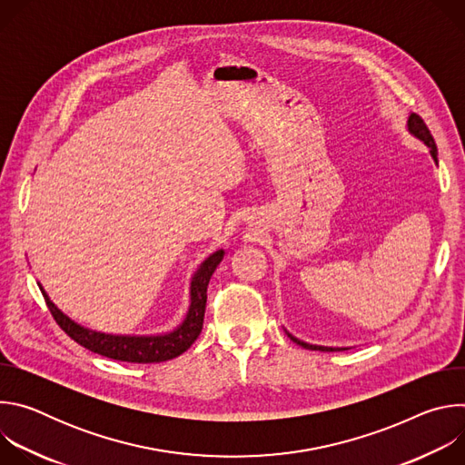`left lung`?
Here are the masks:
<instances>
[{"instance_id": "left-lung-1", "label": "left lung", "mask_w": 465, "mask_h": 465, "mask_svg": "<svg viewBox=\"0 0 465 465\" xmlns=\"http://www.w3.org/2000/svg\"><path fill=\"white\" fill-rule=\"evenodd\" d=\"M407 130L411 132V134H412L416 140L423 142V143L429 147V153H430L432 160H434V162H436V165H438V149H436L434 138H432V134L429 132L427 124L423 123V119H421L418 114H411V115H409ZM285 333H287V337H289L292 342H296L298 346H302V348H305V350H312V351H344V350H348V348H329V346H316V344L303 342V341L296 339L294 335H291L287 329H285Z\"/></svg>"}]
</instances>
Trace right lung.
<instances>
[{"label": "right lung", "instance_id": "add662e5", "mask_svg": "<svg viewBox=\"0 0 465 465\" xmlns=\"http://www.w3.org/2000/svg\"><path fill=\"white\" fill-rule=\"evenodd\" d=\"M224 257V250L219 248L210 253L201 267L191 278L189 285V309L180 325H176L169 333L160 335H112L84 327L72 320L68 314L62 312L47 296L44 287L38 283L45 303L56 320V323L65 331V335L72 337L83 348L123 362H138V364H153L171 361L191 348V344L198 339L204 323L206 300H208V285Z\"/></svg>", "mask_w": 465, "mask_h": 465}]
</instances>
